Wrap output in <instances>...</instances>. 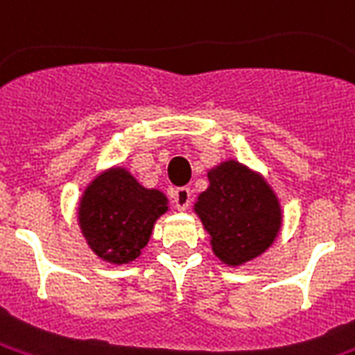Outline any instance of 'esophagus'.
Listing matches in <instances>:
<instances>
[{
  "mask_svg": "<svg viewBox=\"0 0 355 355\" xmlns=\"http://www.w3.org/2000/svg\"><path fill=\"white\" fill-rule=\"evenodd\" d=\"M173 201L178 211H186L191 203V191L190 188H177L173 193Z\"/></svg>",
  "mask_w": 355,
  "mask_h": 355,
  "instance_id": "34e87169",
  "label": "esophagus"
}]
</instances>
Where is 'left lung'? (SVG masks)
Here are the masks:
<instances>
[{
    "label": "left lung",
    "instance_id": "left-lung-1",
    "mask_svg": "<svg viewBox=\"0 0 355 355\" xmlns=\"http://www.w3.org/2000/svg\"><path fill=\"white\" fill-rule=\"evenodd\" d=\"M209 180L196 211L211 233L214 254L239 265L267 250L280 227V209L269 186L235 162L211 171Z\"/></svg>",
    "mask_w": 355,
    "mask_h": 355
}]
</instances>
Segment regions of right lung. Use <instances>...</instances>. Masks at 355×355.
I'll use <instances>...</instances> for the list:
<instances>
[{
    "instance_id": "right-lung-1",
    "label": "right lung",
    "mask_w": 355,
    "mask_h": 355,
    "mask_svg": "<svg viewBox=\"0 0 355 355\" xmlns=\"http://www.w3.org/2000/svg\"><path fill=\"white\" fill-rule=\"evenodd\" d=\"M165 211L162 191L146 190L128 171L112 169L84 191L78 216L84 237L99 258L128 263L139 258Z\"/></svg>"
}]
</instances>
